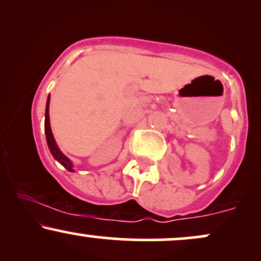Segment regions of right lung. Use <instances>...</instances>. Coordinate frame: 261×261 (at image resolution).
Returning a JSON list of instances; mask_svg holds the SVG:
<instances>
[{"instance_id": "1", "label": "right lung", "mask_w": 261, "mask_h": 261, "mask_svg": "<svg viewBox=\"0 0 261 261\" xmlns=\"http://www.w3.org/2000/svg\"><path fill=\"white\" fill-rule=\"evenodd\" d=\"M49 104H50V94L47 97L46 100V109H45V135H46V142L47 147H49L50 152H51L53 157L59 162L61 166H64L68 172H74L73 170V164L70 161V158H67L66 155L60 151L58 143H56L55 139H54V135L51 131V126H50V116H49Z\"/></svg>"}]
</instances>
